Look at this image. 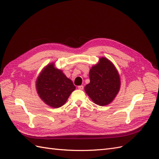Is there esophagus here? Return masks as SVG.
I'll list each match as a JSON object with an SVG mask.
<instances>
[{
  "label": "esophagus",
  "instance_id": "34e87169",
  "mask_svg": "<svg viewBox=\"0 0 159 159\" xmlns=\"http://www.w3.org/2000/svg\"><path fill=\"white\" fill-rule=\"evenodd\" d=\"M78 89L80 90H82L84 89V86L83 85H79L78 86Z\"/></svg>",
  "mask_w": 159,
  "mask_h": 159
}]
</instances>
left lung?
Instances as JSON below:
<instances>
[{"mask_svg":"<svg viewBox=\"0 0 159 159\" xmlns=\"http://www.w3.org/2000/svg\"><path fill=\"white\" fill-rule=\"evenodd\" d=\"M89 76L90 83L85 86V91L91 99L100 106L111 103L121 87L120 75L114 64L107 57H100L91 68Z\"/></svg>","mask_w":159,"mask_h":159,"instance_id":"8db88e82","label":"left lung"}]
</instances>
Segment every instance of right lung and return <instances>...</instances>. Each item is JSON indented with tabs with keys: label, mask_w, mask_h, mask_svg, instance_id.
I'll return each mask as SVG.
<instances>
[{
	"label": "right lung",
	"mask_w": 159,
	"mask_h": 159,
	"mask_svg": "<svg viewBox=\"0 0 159 159\" xmlns=\"http://www.w3.org/2000/svg\"><path fill=\"white\" fill-rule=\"evenodd\" d=\"M36 88L40 98L46 105L58 108L66 103L75 86L52 62L41 71L36 81Z\"/></svg>",
	"instance_id": "1"
}]
</instances>
